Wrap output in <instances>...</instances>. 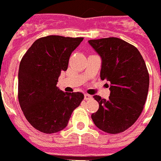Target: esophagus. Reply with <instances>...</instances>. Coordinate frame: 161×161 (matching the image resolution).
I'll return each instance as SVG.
<instances>
[{
  "label": "esophagus",
  "mask_w": 161,
  "mask_h": 161,
  "mask_svg": "<svg viewBox=\"0 0 161 161\" xmlns=\"http://www.w3.org/2000/svg\"><path fill=\"white\" fill-rule=\"evenodd\" d=\"M92 97L91 96V95H89V94H85V95H84V98H85V100H89V99H92Z\"/></svg>",
  "instance_id": "esophagus-1"
}]
</instances>
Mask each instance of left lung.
I'll return each instance as SVG.
<instances>
[{
	"mask_svg": "<svg viewBox=\"0 0 161 161\" xmlns=\"http://www.w3.org/2000/svg\"><path fill=\"white\" fill-rule=\"evenodd\" d=\"M102 58L101 80L110 82L108 99L95 95L98 110L92 114L97 127L120 133L138 119L148 96L149 75L137 48L116 37L88 41Z\"/></svg>",
	"mask_w": 161,
	"mask_h": 161,
	"instance_id": "left-lung-1",
	"label": "left lung"
}]
</instances>
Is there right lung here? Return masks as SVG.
<instances>
[{"label": "right lung", "mask_w": 161, "mask_h": 161, "mask_svg": "<svg viewBox=\"0 0 161 161\" xmlns=\"http://www.w3.org/2000/svg\"><path fill=\"white\" fill-rule=\"evenodd\" d=\"M82 37L48 36L36 40L22 58L19 69V102L36 130L55 133L64 129L71 114L84 99L81 92H64L57 86L71 53Z\"/></svg>", "instance_id": "add662e5"}]
</instances>
